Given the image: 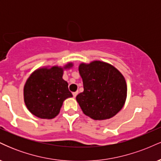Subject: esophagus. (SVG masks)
Segmentation results:
<instances>
[{"label":"esophagus","instance_id":"1","mask_svg":"<svg viewBox=\"0 0 161 161\" xmlns=\"http://www.w3.org/2000/svg\"><path fill=\"white\" fill-rule=\"evenodd\" d=\"M77 95H78V92H73V97H76Z\"/></svg>","mask_w":161,"mask_h":161}]
</instances>
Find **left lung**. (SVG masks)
Masks as SVG:
<instances>
[{
	"instance_id": "obj_1",
	"label": "left lung",
	"mask_w": 161,
	"mask_h": 161,
	"mask_svg": "<svg viewBox=\"0 0 161 161\" xmlns=\"http://www.w3.org/2000/svg\"><path fill=\"white\" fill-rule=\"evenodd\" d=\"M84 91L76 101L86 116L95 120L110 119L123 108L127 95L125 78L108 63L95 60L79 66Z\"/></svg>"
}]
</instances>
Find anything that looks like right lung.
Instances as JSON below:
<instances>
[{"label":"right lung","mask_w":161,"mask_h":161,"mask_svg":"<svg viewBox=\"0 0 161 161\" xmlns=\"http://www.w3.org/2000/svg\"><path fill=\"white\" fill-rule=\"evenodd\" d=\"M73 66L69 63L64 67L53 66L34 71L25 82L24 101L33 115L42 119H53L58 115L63 102L73 97L68 83L63 79L64 70Z\"/></svg>","instance_id":"1"}]
</instances>
